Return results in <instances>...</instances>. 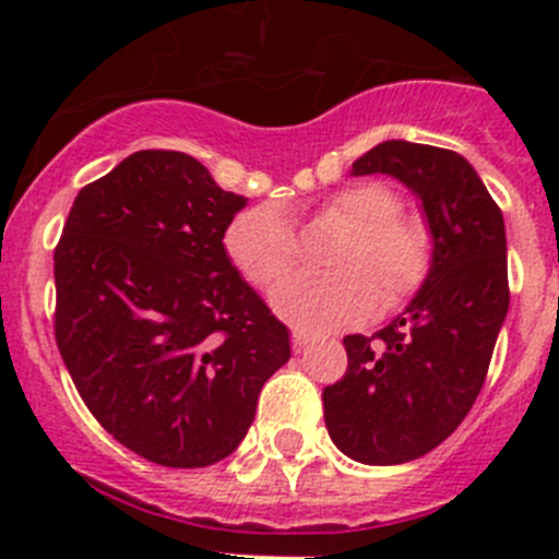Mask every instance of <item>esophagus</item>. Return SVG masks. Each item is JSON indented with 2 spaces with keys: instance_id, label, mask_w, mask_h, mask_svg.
I'll use <instances>...</instances> for the list:
<instances>
[{
  "instance_id": "esophagus-1",
  "label": "esophagus",
  "mask_w": 559,
  "mask_h": 559,
  "mask_svg": "<svg viewBox=\"0 0 559 559\" xmlns=\"http://www.w3.org/2000/svg\"><path fill=\"white\" fill-rule=\"evenodd\" d=\"M292 348H295V354H302L308 348V335H302V332H295L292 335Z\"/></svg>"
}]
</instances>
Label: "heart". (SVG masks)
Listing matches in <instances>:
<instances>
[{
    "label": "heart",
    "instance_id": "obj_1",
    "mask_svg": "<svg viewBox=\"0 0 559 559\" xmlns=\"http://www.w3.org/2000/svg\"><path fill=\"white\" fill-rule=\"evenodd\" d=\"M400 211L397 194L381 183H354L332 194L319 213L352 227V238L332 257L337 273L292 275L270 295L273 311L300 330L324 332L368 319L381 300L386 308L408 300L430 275L432 235ZM224 248L248 284L264 289L295 267L300 243L289 213L264 202L229 222Z\"/></svg>",
    "mask_w": 559,
    "mask_h": 559
}]
</instances>
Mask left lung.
<instances>
[{
    "label": "left lung",
    "mask_w": 559,
    "mask_h": 559,
    "mask_svg": "<svg viewBox=\"0 0 559 559\" xmlns=\"http://www.w3.org/2000/svg\"><path fill=\"white\" fill-rule=\"evenodd\" d=\"M376 173L421 202L432 267L384 330L343 337L348 370L321 400L343 454L400 465L447 441L476 403L509 313V248L503 213L465 156L386 140L352 165Z\"/></svg>",
    "instance_id": "8db88e82"
}]
</instances>
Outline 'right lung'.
I'll use <instances>...</instances> for the list:
<instances>
[{
    "label": "right lung",
    "instance_id": "add662e5",
    "mask_svg": "<svg viewBox=\"0 0 559 559\" xmlns=\"http://www.w3.org/2000/svg\"><path fill=\"white\" fill-rule=\"evenodd\" d=\"M246 202L194 156L138 151L78 191L56 246L61 359L99 425L156 465L233 454L292 357L224 248Z\"/></svg>",
    "mask_w": 559,
    "mask_h": 559
}]
</instances>
